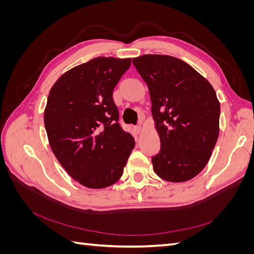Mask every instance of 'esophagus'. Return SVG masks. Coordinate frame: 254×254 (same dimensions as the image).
I'll list each match as a JSON object with an SVG mask.
<instances>
[{
  "mask_svg": "<svg viewBox=\"0 0 254 254\" xmlns=\"http://www.w3.org/2000/svg\"><path fill=\"white\" fill-rule=\"evenodd\" d=\"M134 130H135L136 133H141V132H142V126H141V125L134 126Z\"/></svg>",
  "mask_w": 254,
  "mask_h": 254,
  "instance_id": "34e87169",
  "label": "esophagus"
}]
</instances>
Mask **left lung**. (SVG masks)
Returning a JSON list of instances; mask_svg holds the SVG:
<instances>
[{
  "instance_id": "left-lung-1",
  "label": "left lung",
  "mask_w": 254,
  "mask_h": 254,
  "mask_svg": "<svg viewBox=\"0 0 254 254\" xmlns=\"http://www.w3.org/2000/svg\"><path fill=\"white\" fill-rule=\"evenodd\" d=\"M132 64L147 83L160 136L153 171L166 181L190 180L209 162L218 139L220 105L215 90L178 58L143 55Z\"/></svg>"
}]
</instances>
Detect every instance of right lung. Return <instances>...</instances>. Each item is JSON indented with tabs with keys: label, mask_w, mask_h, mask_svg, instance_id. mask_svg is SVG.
Returning <instances> with one entry per match:
<instances>
[{
	"label": "right lung",
	"mask_w": 254,
	"mask_h": 254,
	"mask_svg": "<svg viewBox=\"0 0 254 254\" xmlns=\"http://www.w3.org/2000/svg\"><path fill=\"white\" fill-rule=\"evenodd\" d=\"M130 64V58H93L65 72L50 91L44 125L51 148L66 173L86 188L117 182L134 148L112 97Z\"/></svg>",
	"instance_id": "add662e5"
}]
</instances>
